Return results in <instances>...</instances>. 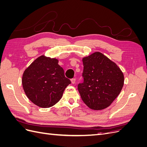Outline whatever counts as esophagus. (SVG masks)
Listing matches in <instances>:
<instances>
[{
  "label": "esophagus",
  "mask_w": 147,
  "mask_h": 147,
  "mask_svg": "<svg viewBox=\"0 0 147 147\" xmlns=\"http://www.w3.org/2000/svg\"><path fill=\"white\" fill-rule=\"evenodd\" d=\"M71 82H72V84H75V82H76V79H75V78H72V80H71Z\"/></svg>",
  "instance_id": "34e87169"
}]
</instances>
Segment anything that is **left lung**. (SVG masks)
<instances>
[{"label":"left lung","mask_w":147,"mask_h":147,"mask_svg":"<svg viewBox=\"0 0 147 147\" xmlns=\"http://www.w3.org/2000/svg\"><path fill=\"white\" fill-rule=\"evenodd\" d=\"M84 82L78 89L89 108L103 110L109 107L121 92L124 75L116 63L100 52L83 57Z\"/></svg>","instance_id":"obj_1"}]
</instances>
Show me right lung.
Returning <instances> with one entry per match:
<instances>
[{
    "mask_svg": "<svg viewBox=\"0 0 147 147\" xmlns=\"http://www.w3.org/2000/svg\"><path fill=\"white\" fill-rule=\"evenodd\" d=\"M58 63L56 58L42 55L23 74L22 84L26 95L40 107L49 108L57 103L71 83Z\"/></svg>",
    "mask_w": 147,
    "mask_h": 147,
    "instance_id": "add662e5",
    "label": "right lung"
}]
</instances>
